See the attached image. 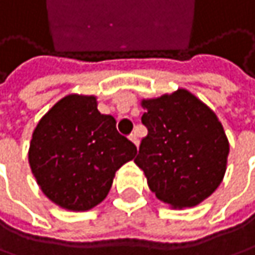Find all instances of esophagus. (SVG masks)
Masks as SVG:
<instances>
[{"label": "esophagus", "instance_id": "obj_1", "mask_svg": "<svg viewBox=\"0 0 255 255\" xmlns=\"http://www.w3.org/2000/svg\"><path fill=\"white\" fill-rule=\"evenodd\" d=\"M130 140H131L136 146H139V137H137V134H136V133L130 134Z\"/></svg>", "mask_w": 255, "mask_h": 255}]
</instances>
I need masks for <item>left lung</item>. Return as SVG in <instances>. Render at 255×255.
<instances>
[{
	"instance_id": "obj_1",
	"label": "left lung",
	"mask_w": 255,
	"mask_h": 255,
	"mask_svg": "<svg viewBox=\"0 0 255 255\" xmlns=\"http://www.w3.org/2000/svg\"><path fill=\"white\" fill-rule=\"evenodd\" d=\"M142 139L134 163L157 199L172 208H193L223 182L229 140L214 110L187 89L142 100Z\"/></svg>"
}]
</instances>
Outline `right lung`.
I'll return each instance as SVG.
<instances>
[{
	"mask_svg": "<svg viewBox=\"0 0 255 255\" xmlns=\"http://www.w3.org/2000/svg\"><path fill=\"white\" fill-rule=\"evenodd\" d=\"M137 148L101 115L94 95L61 98L37 124L29 143V167L43 194L68 211H88L110 191L116 170Z\"/></svg>",
	"mask_w": 255,
	"mask_h": 255,
	"instance_id": "obj_1",
	"label": "right lung"
}]
</instances>
